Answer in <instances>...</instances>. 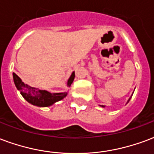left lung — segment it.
Returning a JSON list of instances; mask_svg holds the SVG:
<instances>
[{"label":"left lung","mask_w":154,"mask_h":154,"mask_svg":"<svg viewBox=\"0 0 154 154\" xmlns=\"http://www.w3.org/2000/svg\"><path fill=\"white\" fill-rule=\"evenodd\" d=\"M131 98H130L129 100H128V101H127V103H128V102H129V101H130V100H131ZM101 107H104V106H103V105H101Z\"/></svg>","instance_id":"8db88e82"}]
</instances>
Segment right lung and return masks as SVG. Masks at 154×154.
I'll list each match as a JSON object with an SVG mask.
<instances>
[{
	"label": "right lung",
	"mask_w": 154,
	"mask_h": 154,
	"mask_svg": "<svg viewBox=\"0 0 154 154\" xmlns=\"http://www.w3.org/2000/svg\"><path fill=\"white\" fill-rule=\"evenodd\" d=\"M14 82L16 88L20 91L23 97L28 101V103L38 107H48L54 104L55 102L63 100L67 96L68 92L63 93H51L47 91H43L38 88H34L32 86L24 84L22 80L19 78L16 74L13 73ZM75 77L74 72L72 73L71 77L68 81V86H71Z\"/></svg>",
	"instance_id": "obj_1"
}]
</instances>
